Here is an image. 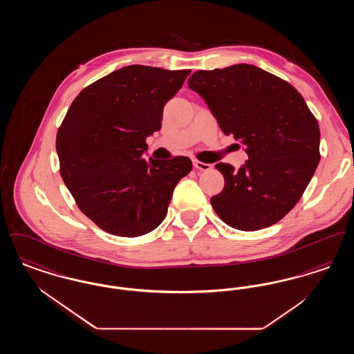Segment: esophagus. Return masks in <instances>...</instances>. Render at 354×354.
I'll return each mask as SVG.
<instances>
[{"instance_id": "1", "label": "esophagus", "mask_w": 354, "mask_h": 354, "mask_svg": "<svg viewBox=\"0 0 354 354\" xmlns=\"http://www.w3.org/2000/svg\"><path fill=\"white\" fill-rule=\"evenodd\" d=\"M194 163V167L196 169H201V171H208V169H211V165H208V163H203L201 160H194L192 162Z\"/></svg>"}]
</instances>
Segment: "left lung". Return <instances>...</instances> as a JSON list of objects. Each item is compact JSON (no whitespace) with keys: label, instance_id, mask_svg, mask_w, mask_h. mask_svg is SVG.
<instances>
[{"label":"left lung","instance_id":"obj_1","mask_svg":"<svg viewBox=\"0 0 354 354\" xmlns=\"http://www.w3.org/2000/svg\"><path fill=\"white\" fill-rule=\"evenodd\" d=\"M188 87L248 153L237 171L215 166L224 176L223 191L211 198L215 212L240 231L276 224L300 201L320 162L319 123L301 94L247 64L195 71Z\"/></svg>","mask_w":354,"mask_h":354}]
</instances>
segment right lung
I'll return each mask as SVG.
<instances>
[{"label": "right lung", "instance_id": "right-lung-1", "mask_svg": "<svg viewBox=\"0 0 354 354\" xmlns=\"http://www.w3.org/2000/svg\"><path fill=\"white\" fill-rule=\"evenodd\" d=\"M191 70L131 65L87 86L57 133L61 176L88 219L111 235L136 237L167 215L191 159H145L146 138Z\"/></svg>", "mask_w": 354, "mask_h": 354}]
</instances>
